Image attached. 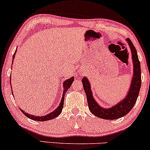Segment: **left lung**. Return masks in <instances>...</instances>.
Listing matches in <instances>:
<instances>
[{
  "mask_svg": "<svg viewBox=\"0 0 150 150\" xmlns=\"http://www.w3.org/2000/svg\"><path fill=\"white\" fill-rule=\"evenodd\" d=\"M130 51L133 66V74L130 82V88L128 93L121 101H118L114 106L110 108H104L101 106L94 99L91 90L90 82L87 77H84L82 79V85L84 90L87 95V103L91 113L98 118L106 120H115L121 118L131 111L132 107L137 101L139 95V92L141 87V69L140 64L137 56V51L130 39H126Z\"/></svg>",
  "mask_w": 150,
  "mask_h": 150,
  "instance_id": "1",
  "label": "left lung"
}]
</instances>
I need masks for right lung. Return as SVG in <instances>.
I'll return each mask as SVG.
<instances>
[{
    "instance_id": "right-lung-1",
    "label": "right lung",
    "mask_w": 150,
    "mask_h": 150,
    "mask_svg": "<svg viewBox=\"0 0 150 150\" xmlns=\"http://www.w3.org/2000/svg\"><path fill=\"white\" fill-rule=\"evenodd\" d=\"M16 52H17V51H15L14 55H13V60H14V58H15V54H16ZM10 78H11V77H10ZM73 80H74V77H71L70 78L68 79V80H65L64 82H63V95H62L61 102H60L59 106H58V107L54 110V111H53L52 112L48 113L47 115H45V116H34V115H33V114H30V113H26L25 111H23V110L21 109V108H20V110H21L22 112L26 116L28 117V118H30V119L35 120V121L36 120H37V121H46V120H49L53 119V118H56V117L59 116L60 113H61L62 109H63V104H64L63 103H64V97H65V92L68 91V89H69L70 87V86L72 85V83L73 82ZM10 81L11 82V80H10Z\"/></svg>"
}]
</instances>
